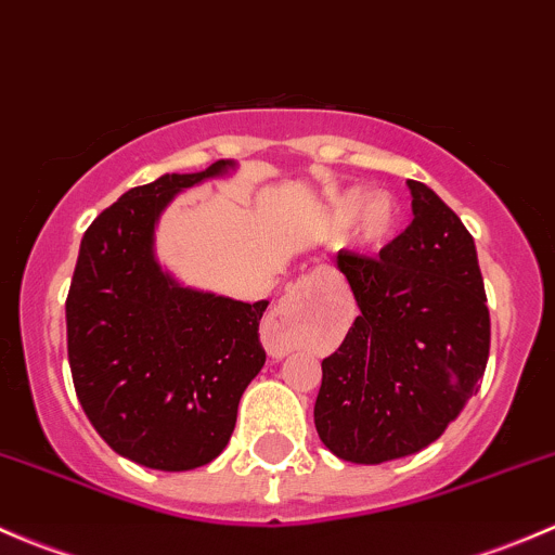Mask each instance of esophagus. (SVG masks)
I'll return each mask as SVG.
<instances>
[{
    "label": "esophagus",
    "instance_id": "esophagus-1",
    "mask_svg": "<svg viewBox=\"0 0 555 555\" xmlns=\"http://www.w3.org/2000/svg\"><path fill=\"white\" fill-rule=\"evenodd\" d=\"M319 284L317 276H304L298 284H295L293 289H289L287 295L282 298V304L273 309L271 317H268L266 322V346L271 354H282V330L284 324H287V319L293 317L295 311L300 309V306L306 304V298L313 293V287Z\"/></svg>",
    "mask_w": 555,
    "mask_h": 555
}]
</instances>
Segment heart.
I'll return each instance as SVG.
<instances>
[{
  "mask_svg": "<svg viewBox=\"0 0 555 555\" xmlns=\"http://www.w3.org/2000/svg\"><path fill=\"white\" fill-rule=\"evenodd\" d=\"M362 201H365L362 190H346V193L333 195L327 209V225L333 231H340V228H346L357 217V242L362 246H371V249H378V246H384L395 236L397 225H400V209H397V204L389 195H376L365 206H362ZM357 210L361 211L360 216L356 215Z\"/></svg>",
  "mask_w": 555,
  "mask_h": 555,
  "instance_id": "1",
  "label": "heart"
}]
</instances>
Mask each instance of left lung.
Instances as JSON below:
<instances>
[{"mask_svg":"<svg viewBox=\"0 0 555 555\" xmlns=\"http://www.w3.org/2000/svg\"><path fill=\"white\" fill-rule=\"evenodd\" d=\"M413 222L378 257L340 251L360 317L322 360L313 424L335 456L422 451L478 391L491 346L478 251L456 211L411 179Z\"/></svg>","mask_w":555,"mask_h":555,"instance_id":"1","label":"left lung"}]
</instances>
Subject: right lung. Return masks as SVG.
Segmentation results:
<instances>
[{
    "instance_id": "right-lung-1",
    "label": "right lung",
    "mask_w": 555,
    "mask_h": 555,
    "mask_svg": "<svg viewBox=\"0 0 555 555\" xmlns=\"http://www.w3.org/2000/svg\"><path fill=\"white\" fill-rule=\"evenodd\" d=\"M228 166L166 173L120 195L82 236L66 295V351L88 422L112 451L166 473L220 456L266 365L257 330L268 300L184 289L153 257L155 220L173 193Z\"/></svg>"
}]
</instances>
